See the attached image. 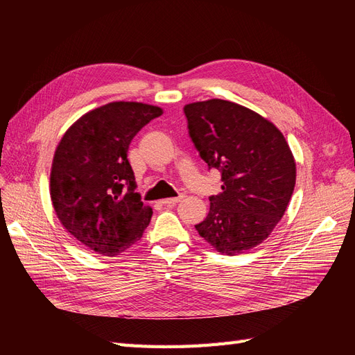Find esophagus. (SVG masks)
I'll return each mask as SVG.
<instances>
[{
	"instance_id": "esophagus-1",
	"label": "esophagus",
	"mask_w": 355,
	"mask_h": 355,
	"mask_svg": "<svg viewBox=\"0 0 355 355\" xmlns=\"http://www.w3.org/2000/svg\"><path fill=\"white\" fill-rule=\"evenodd\" d=\"M184 200V196H178V197H173V198H166V200H163L161 202L164 204V206H175V204H178L179 201H182Z\"/></svg>"
}]
</instances>
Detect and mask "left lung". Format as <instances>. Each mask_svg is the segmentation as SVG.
<instances>
[{
    "label": "left lung",
    "instance_id": "8db88e82",
    "mask_svg": "<svg viewBox=\"0 0 355 355\" xmlns=\"http://www.w3.org/2000/svg\"><path fill=\"white\" fill-rule=\"evenodd\" d=\"M184 111L201 159L222 175V192L209 198L207 218L196 230L220 253L250 250L268 239L292 198V151L272 123L241 105L211 99Z\"/></svg>",
    "mask_w": 355,
    "mask_h": 355
}]
</instances>
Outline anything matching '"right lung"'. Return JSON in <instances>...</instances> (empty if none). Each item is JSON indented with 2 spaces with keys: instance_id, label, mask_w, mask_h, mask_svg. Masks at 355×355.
Masks as SVG:
<instances>
[{
  "instance_id": "1",
  "label": "right lung",
  "mask_w": 355,
  "mask_h": 355,
  "mask_svg": "<svg viewBox=\"0 0 355 355\" xmlns=\"http://www.w3.org/2000/svg\"><path fill=\"white\" fill-rule=\"evenodd\" d=\"M161 114L153 105L112 102L83 115L59 142L51 202L60 223L87 249L116 256L142 239L153 209L135 192L127 151L136 133Z\"/></svg>"
}]
</instances>
